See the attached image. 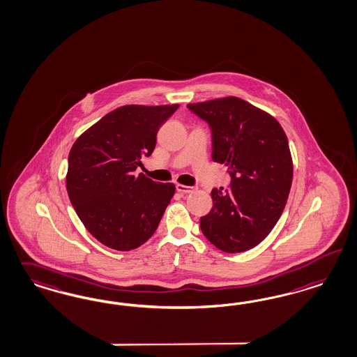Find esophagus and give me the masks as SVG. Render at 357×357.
Masks as SVG:
<instances>
[{"label": "esophagus", "mask_w": 357, "mask_h": 357, "mask_svg": "<svg viewBox=\"0 0 357 357\" xmlns=\"http://www.w3.org/2000/svg\"><path fill=\"white\" fill-rule=\"evenodd\" d=\"M195 190L197 187H192V185H176V191L181 194H190V192H194Z\"/></svg>", "instance_id": "34e87169"}]
</instances>
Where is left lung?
Returning <instances> with one entry per match:
<instances>
[{"label":"left lung","instance_id":"8db88e82","mask_svg":"<svg viewBox=\"0 0 357 357\" xmlns=\"http://www.w3.org/2000/svg\"><path fill=\"white\" fill-rule=\"evenodd\" d=\"M187 108L208 123L212 160L228 166L231 185L213 188L200 218L209 243L227 253L252 249L271 234L286 206L293 160L280 123L243 98H215Z\"/></svg>","mask_w":357,"mask_h":357}]
</instances>
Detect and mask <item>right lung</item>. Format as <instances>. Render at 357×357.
<instances>
[{"mask_svg":"<svg viewBox=\"0 0 357 357\" xmlns=\"http://www.w3.org/2000/svg\"><path fill=\"white\" fill-rule=\"evenodd\" d=\"M178 104L125 105L105 114L75 141L68 155L67 192L79 219L101 244L132 250L158 228L175 192L172 183L135 175L150 157L157 133Z\"/></svg>","mask_w":357,"mask_h":357,"instance_id":"right-lung-1","label":"right lung"}]
</instances>
